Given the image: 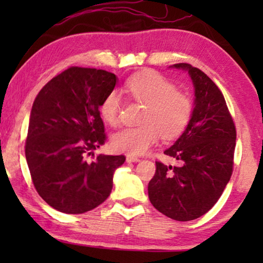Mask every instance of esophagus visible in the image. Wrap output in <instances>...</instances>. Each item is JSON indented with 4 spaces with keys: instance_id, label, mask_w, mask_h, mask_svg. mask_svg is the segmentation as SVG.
<instances>
[{
    "instance_id": "esophagus-1",
    "label": "esophagus",
    "mask_w": 263,
    "mask_h": 263,
    "mask_svg": "<svg viewBox=\"0 0 263 263\" xmlns=\"http://www.w3.org/2000/svg\"><path fill=\"white\" fill-rule=\"evenodd\" d=\"M127 161H128V163H138V161H140V159H139L138 157L130 156V154H128V156H127Z\"/></svg>"
}]
</instances>
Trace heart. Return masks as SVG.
Instances as JSON below:
<instances>
[{
  "label": "heart",
  "mask_w": 263,
  "mask_h": 263,
  "mask_svg": "<svg viewBox=\"0 0 263 263\" xmlns=\"http://www.w3.org/2000/svg\"><path fill=\"white\" fill-rule=\"evenodd\" d=\"M124 92L145 104L136 127H125L112 136L115 149L133 156L143 154L160 138L174 139L181 135L193 114V103L184 93L176 91L174 84L154 71L134 75L124 85ZM121 98L111 92L103 100L100 114L111 125L120 116Z\"/></svg>",
  "instance_id": "heart-1"
}]
</instances>
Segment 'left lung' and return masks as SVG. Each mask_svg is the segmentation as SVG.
Masks as SVG:
<instances>
[{
    "label": "left lung",
    "instance_id": "obj_1",
    "mask_svg": "<svg viewBox=\"0 0 263 263\" xmlns=\"http://www.w3.org/2000/svg\"><path fill=\"white\" fill-rule=\"evenodd\" d=\"M170 68L184 70L194 86V109L188 125L164 154L177 166L157 161L148 184L151 203L160 213L189 221L217 203L232 175L236 128L225 98L203 71L188 63Z\"/></svg>",
    "mask_w": 263,
    "mask_h": 263
}]
</instances>
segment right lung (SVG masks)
<instances>
[{"label": "right lung", "mask_w": 263, "mask_h": 263, "mask_svg": "<svg viewBox=\"0 0 263 263\" xmlns=\"http://www.w3.org/2000/svg\"><path fill=\"white\" fill-rule=\"evenodd\" d=\"M117 77L95 68L71 67L51 79L32 105L25 154L32 181L49 206L80 214L103 203L124 156L87 157L105 143L99 107Z\"/></svg>", "instance_id": "obj_1"}]
</instances>
